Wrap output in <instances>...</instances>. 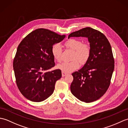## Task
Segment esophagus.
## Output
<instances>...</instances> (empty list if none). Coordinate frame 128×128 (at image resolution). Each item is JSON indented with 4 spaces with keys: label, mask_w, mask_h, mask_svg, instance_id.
Instances as JSON below:
<instances>
[{
    "label": "esophagus",
    "mask_w": 128,
    "mask_h": 128,
    "mask_svg": "<svg viewBox=\"0 0 128 128\" xmlns=\"http://www.w3.org/2000/svg\"><path fill=\"white\" fill-rule=\"evenodd\" d=\"M66 75H67V73L62 72V76H66Z\"/></svg>",
    "instance_id": "esophagus-1"
}]
</instances>
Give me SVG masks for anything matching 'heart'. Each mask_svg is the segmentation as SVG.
I'll return each mask as SVG.
<instances>
[{"label": "heart", "instance_id": "b5f03b06", "mask_svg": "<svg viewBox=\"0 0 128 128\" xmlns=\"http://www.w3.org/2000/svg\"><path fill=\"white\" fill-rule=\"evenodd\" d=\"M66 47L74 51L72 56V62H64L59 64L57 68L64 72H70L78 69L80 66L78 60L81 63H85L88 59L91 53V47L88 44L82 43L81 40L72 38L65 43ZM52 55L57 62L62 60V48L59 43L55 44L52 49ZM78 60V61L77 60Z\"/></svg>", "mask_w": 128, "mask_h": 128}]
</instances>
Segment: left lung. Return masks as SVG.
Returning a JSON list of instances; mask_svg holds the SVG:
<instances>
[{
    "instance_id": "obj_1",
    "label": "left lung",
    "mask_w": 128,
    "mask_h": 128,
    "mask_svg": "<svg viewBox=\"0 0 128 128\" xmlns=\"http://www.w3.org/2000/svg\"><path fill=\"white\" fill-rule=\"evenodd\" d=\"M72 37L88 38L91 53L82 68L72 74L70 90L81 101L94 102L106 93L110 85L114 69L110 44L104 34L91 28L72 32L68 38Z\"/></svg>"
}]
</instances>
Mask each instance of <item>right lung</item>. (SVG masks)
<instances>
[{
    "mask_svg": "<svg viewBox=\"0 0 128 128\" xmlns=\"http://www.w3.org/2000/svg\"><path fill=\"white\" fill-rule=\"evenodd\" d=\"M66 35H60L44 28L31 32L19 44L13 62L16 82L27 99L39 102L53 93L56 81L62 77L56 69L52 53L53 46L61 42Z\"/></svg>",
    "mask_w": 128,
    "mask_h": 128,
    "instance_id": "right-lung-1",
    "label": "right lung"
}]
</instances>
